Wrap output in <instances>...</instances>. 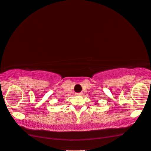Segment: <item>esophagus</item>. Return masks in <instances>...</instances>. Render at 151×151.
<instances>
[{
	"mask_svg": "<svg viewBox=\"0 0 151 151\" xmlns=\"http://www.w3.org/2000/svg\"><path fill=\"white\" fill-rule=\"evenodd\" d=\"M83 92H80V93H75L76 96H82L83 95Z\"/></svg>",
	"mask_w": 151,
	"mask_h": 151,
	"instance_id": "esophagus-1",
	"label": "esophagus"
}]
</instances>
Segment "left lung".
<instances>
[{
    "label": "left lung",
    "instance_id": "obj_1",
    "mask_svg": "<svg viewBox=\"0 0 151 151\" xmlns=\"http://www.w3.org/2000/svg\"><path fill=\"white\" fill-rule=\"evenodd\" d=\"M98 104V102H96V104H95V105H96V104Z\"/></svg>",
    "mask_w": 151,
    "mask_h": 151
}]
</instances>
